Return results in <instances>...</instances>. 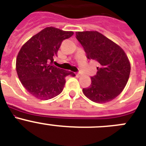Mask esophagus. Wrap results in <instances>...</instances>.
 I'll use <instances>...</instances> for the list:
<instances>
[{
	"label": "esophagus",
	"instance_id": "34e87169",
	"mask_svg": "<svg viewBox=\"0 0 146 146\" xmlns=\"http://www.w3.org/2000/svg\"><path fill=\"white\" fill-rule=\"evenodd\" d=\"M76 76H77V77H80V73H76Z\"/></svg>",
	"mask_w": 146,
	"mask_h": 146
}]
</instances>
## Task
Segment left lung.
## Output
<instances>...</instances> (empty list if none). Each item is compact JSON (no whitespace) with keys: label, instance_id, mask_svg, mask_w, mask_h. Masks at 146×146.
Instances as JSON below:
<instances>
[{"label":"left lung","instance_id":"1","mask_svg":"<svg viewBox=\"0 0 146 146\" xmlns=\"http://www.w3.org/2000/svg\"><path fill=\"white\" fill-rule=\"evenodd\" d=\"M87 58L99 64L91 84L82 89L85 96L96 103L112 101L122 92L131 70L129 60L123 50L98 31L76 32Z\"/></svg>","mask_w":146,"mask_h":146}]
</instances>
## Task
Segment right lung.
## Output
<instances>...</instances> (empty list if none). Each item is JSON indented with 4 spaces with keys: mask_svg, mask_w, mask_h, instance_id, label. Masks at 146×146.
<instances>
[{
    "mask_svg": "<svg viewBox=\"0 0 146 146\" xmlns=\"http://www.w3.org/2000/svg\"><path fill=\"white\" fill-rule=\"evenodd\" d=\"M74 33L47 27L23 45L16 60V70L21 83L30 94L47 100L62 92L66 77H74L72 72L53 65L54 58L64 39Z\"/></svg>",
    "mask_w": 146,
    "mask_h": 146,
    "instance_id": "1",
    "label": "right lung"
}]
</instances>
